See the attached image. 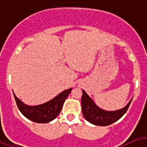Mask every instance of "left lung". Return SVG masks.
Here are the masks:
<instances>
[{
    "label": "left lung",
    "mask_w": 147,
    "mask_h": 147,
    "mask_svg": "<svg viewBox=\"0 0 147 147\" xmlns=\"http://www.w3.org/2000/svg\"><path fill=\"white\" fill-rule=\"evenodd\" d=\"M132 100L128 103L126 106L120 110L115 111H107L101 110L98 107L96 106L94 101L83 90L81 97V106H82L83 115L85 119L90 123L96 125L105 126L109 125L119 119L123 116V115L127 111Z\"/></svg>",
    "instance_id": "1"
}]
</instances>
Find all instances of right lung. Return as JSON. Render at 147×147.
<instances>
[{
    "label": "right lung",
    "instance_id": "add662e5",
    "mask_svg": "<svg viewBox=\"0 0 147 147\" xmlns=\"http://www.w3.org/2000/svg\"><path fill=\"white\" fill-rule=\"evenodd\" d=\"M71 90L72 88L64 90L57 97H55L53 99H52L51 101L36 106H28L17 98L15 94L14 97L18 108L23 115H25L27 119L33 122L46 123L53 120L59 114L63 105Z\"/></svg>",
    "mask_w": 147,
    "mask_h": 147
}]
</instances>
